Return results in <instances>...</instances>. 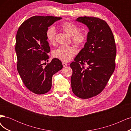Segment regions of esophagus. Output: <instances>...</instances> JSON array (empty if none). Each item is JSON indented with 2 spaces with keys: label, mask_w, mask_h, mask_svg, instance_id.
I'll list each match as a JSON object with an SVG mask.
<instances>
[{
  "label": "esophagus",
  "mask_w": 131,
  "mask_h": 131,
  "mask_svg": "<svg viewBox=\"0 0 131 131\" xmlns=\"http://www.w3.org/2000/svg\"><path fill=\"white\" fill-rule=\"evenodd\" d=\"M62 64H63V67H66V66H67V63H65V62H63V63H62Z\"/></svg>",
  "instance_id": "1"
}]
</instances>
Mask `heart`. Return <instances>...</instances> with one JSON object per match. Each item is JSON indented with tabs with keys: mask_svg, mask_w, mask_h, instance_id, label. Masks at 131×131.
I'll return each instance as SVG.
<instances>
[{
	"mask_svg": "<svg viewBox=\"0 0 131 131\" xmlns=\"http://www.w3.org/2000/svg\"><path fill=\"white\" fill-rule=\"evenodd\" d=\"M60 28L71 36L72 42L77 46H82L88 39V33L86 30H79V27L75 23L69 21L63 22L59 26ZM56 31L53 27H50L47 29L46 36L50 43H53L56 40ZM77 51L70 46H61L55 50L54 56L63 62H69L76 54Z\"/></svg>",
	"mask_w": 131,
	"mask_h": 131,
	"instance_id": "obj_1",
	"label": "heart"
}]
</instances>
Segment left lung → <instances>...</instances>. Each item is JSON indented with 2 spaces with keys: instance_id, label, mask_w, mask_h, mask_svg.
I'll return each instance as SVG.
<instances>
[{
  "instance_id": "left-lung-1",
  "label": "left lung",
  "mask_w": 131,
  "mask_h": 131,
  "mask_svg": "<svg viewBox=\"0 0 131 131\" xmlns=\"http://www.w3.org/2000/svg\"><path fill=\"white\" fill-rule=\"evenodd\" d=\"M77 21L86 25L90 31L84 47L70 64L71 84L75 96L88 99L105 88L115 68L116 47L112 31L103 19L84 16Z\"/></svg>"
}]
</instances>
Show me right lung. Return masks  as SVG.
<instances>
[{
  "instance_id": "obj_1",
  "label": "right lung",
  "mask_w": 131,
  "mask_h": 131,
  "mask_svg": "<svg viewBox=\"0 0 131 131\" xmlns=\"http://www.w3.org/2000/svg\"><path fill=\"white\" fill-rule=\"evenodd\" d=\"M62 17L34 16L19 27L16 37L17 69L26 88L37 94L47 93L52 86L53 75L62 69L61 61L53 58L46 66L42 62L48 61L50 47L46 32L48 27Z\"/></svg>"
}]
</instances>
